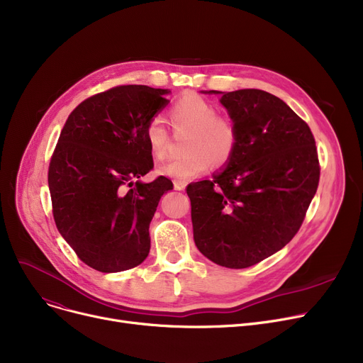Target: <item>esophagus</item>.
<instances>
[{
	"instance_id": "34e87169",
	"label": "esophagus",
	"mask_w": 363,
	"mask_h": 363,
	"mask_svg": "<svg viewBox=\"0 0 363 363\" xmlns=\"http://www.w3.org/2000/svg\"><path fill=\"white\" fill-rule=\"evenodd\" d=\"M174 185H175V189H178V191H184L186 184H185L184 181H175V182H174Z\"/></svg>"
}]
</instances>
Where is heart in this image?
<instances>
[{
  "label": "heart",
  "instance_id": "obj_1",
  "mask_svg": "<svg viewBox=\"0 0 363 363\" xmlns=\"http://www.w3.org/2000/svg\"><path fill=\"white\" fill-rule=\"evenodd\" d=\"M169 122L175 132L189 130L184 141L186 155L164 163L159 172L177 181L197 177L213 164L222 167L230 162L238 145L235 121L219 114L218 107L201 95L184 94L167 110ZM144 137L151 155L164 159L170 150V132L160 116H152L144 129Z\"/></svg>",
  "mask_w": 363,
  "mask_h": 363
}]
</instances>
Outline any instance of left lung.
<instances>
[{"instance_id": "1", "label": "left lung", "mask_w": 363, "mask_h": 363, "mask_svg": "<svg viewBox=\"0 0 363 363\" xmlns=\"http://www.w3.org/2000/svg\"><path fill=\"white\" fill-rule=\"evenodd\" d=\"M220 103L238 128L235 155L213 179L189 184L186 194L197 249L216 264L244 269L298 233L320 166L309 125L281 99L238 89Z\"/></svg>"}]
</instances>
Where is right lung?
Returning <instances> with one entry per match:
<instances>
[{
  "label": "right lung",
  "mask_w": 363,
  "mask_h": 363,
  "mask_svg": "<svg viewBox=\"0 0 363 363\" xmlns=\"http://www.w3.org/2000/svg\"><path fill=\"white\" fill-rule=\"evenodd\" d=\"M167 89L119 85L84 100L69 114L52 151L48 186L57 230L85 264L122 272L150 253V222L174 188L152 169L144 129L169 100Z\"/></svg>",
  "instance_id": "1"
}]
</instances>
